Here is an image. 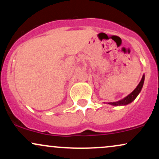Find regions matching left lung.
Listing matches in <instances>:
<instances>
[{
    "label": "left lung",
    "instance_id": "8db88e82",
    "mask_svg": "<svg viewBox=\"0 0 159 159\" xmlns=\"http://www.w3.org/2000/svg\"><path fill=\"white\" fill-rule=\"evenodd\" d=\"M143 82H144V75H143V77H142V79L141 81H140L139 84L138 85V87H137L136 88L134 89V90L133 91L132 93H131L129 96H127L126 97L124 98L123 99L120 100V101L114 102H110L109 104H110V105H114V106H120V105H128V104L131 103L132 102H133L134 99H135V98L138 96V95L140 93V90H141L142 87H143Z\"/></svg>",
    "mask_w": 159,
    "mask_h": 159
}]
</instances>
